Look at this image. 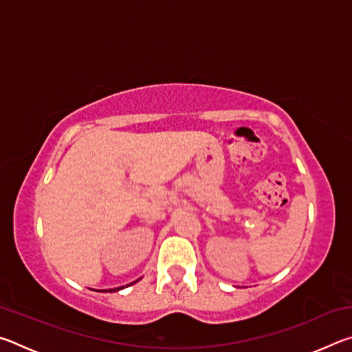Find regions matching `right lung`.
<instances>
[{
  "instance_id": "add662e5",
  "label": "right lung",
  "mask_w": 352,
  "mask_h": 352,
  "mask_svg": "<svg viewBox=\"0 0 352 352\" xmlns=\"http://www.w3.org/2000/svg\"><path fill=\"white\" fill-rule=\"evenodd\" d=\"M136 281H138V279H136ZM135 281V283H136ZM135 283H132V284H135ZM130 285V284H129ZM121 289H124V287H116V289H109V290H98V292H118V290H121Z\"/></svg>"
}]
</instances>
